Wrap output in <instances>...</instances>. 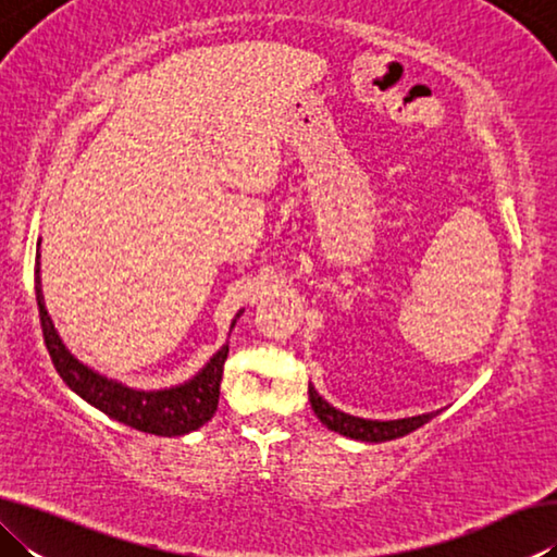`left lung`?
Here are the masks:
<instances>
[{
    "label": "left lung",
    "instance_id": "8db88e82",
    "mask_svg": "<svg viewBox=\"0 0 557 557\" xmlns=\"http://www.w3.org/2000/svg\"><path fill=\"white\" fill-rule=\"evenodd\" d=\"M309 403H312V410L322 425L329 430L338 432V435L351 437L358 442H388V440H398L408 432L418 430L430 422L440 410L435 412H422V414H412V418H400V420H366V418H356V414H348L344 410H336L334 405H329L322 395L314 391V385L309 383Z\"/></svg>",
    "mask_w": 557,
    "mask_h": 557
}]
</instances>
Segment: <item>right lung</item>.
I'll return each instance as SVG.
<instances>
[{
  "mask_svg": "<svg viewBox=\"0 0 557 557\" xmlns=\"http://www.w3.org/2000/svg\"><path fill=\"white\" fill-rule=\"evenodd\" d=\"M36 301H39L44 342L46 348H49L55 371H59L65 385H69L73 393H78L83 400L90 403L92 408L106 412L108 418L122 422V425L159 437L188 435V432L199 430L213 418L215 408H219L223 363L225 358H228V344H223L194 379L172 385V388L137 391L115 379H108V375L98 373L96 369H90L88 363L78 361V358L69 351V346L63 344V338L55 332L53 319L44 301L41 240L39 250H36ZM240 314L243 309L235 314L231 329L238 322Z\"/></svg>",
  "mask_w": 557,
  "mask_h": 557,
  "instance_id": "right-lung-1",
  "label": "right lung"
}]
</instances>
